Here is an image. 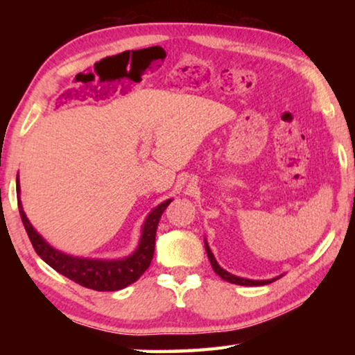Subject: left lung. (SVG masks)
I'll list each match as a JSON object with an SVG mask.
<instances>
[{"instance_id": "1", "label": "left lung", "mask_w": 355, "mask_h": 355, "mask_svg": "<svg viewBox=\"0 0 355 355\" xmlns=\"http://www.w3.org/2000/svg\"><path fill=\"white\" fill-rule=\"evenodd\" d=\"M205 250H207V255L209 258V263H211V266L214 269V272L219 275L220 279H224L227 282H230V284H235V285H243V286H260V285H268V284H272V282H275L277 279H280L282 275H279V277H274V279H268V280H252V279H244V277H238V275L235 274H230L228 271H225L224 268L219 266V263L216 261V258L213 255L211 249H209V245L207 243L205 239Z\"/></svg>"}]
</instances>
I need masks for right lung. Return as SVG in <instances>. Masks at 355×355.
<instances>
[{
  "label": "right lung",
  "mask_w": 355,
  "mask_h": 355,
  "mask_svg": "<svg viewBox=\"0 0 355 355\" xmlns=\"http://www.w3.org/2000/svg\"><path fill=\"white\" fill-rule=\"evenodd\" d=\"M17 194H19V209L23 220V225L26 228V233L31 239L34 250L44 260L48 266H51L59 274L73 280L75 284L81 286L91 288L95 291H117L122 288H127L146 272L150 266L155 252V236L161 214L169 205L172 199L161 202L158 207H155L152 211L147 214L141 228V238L133 254L123 258H84L73 257L65 254L62 250L46 241L31 225V222L26 218L25 209H23L20 200V180L17 177Z\"/></svg>",
  "instance_id": "right-lung-1"
}]
</instances>
